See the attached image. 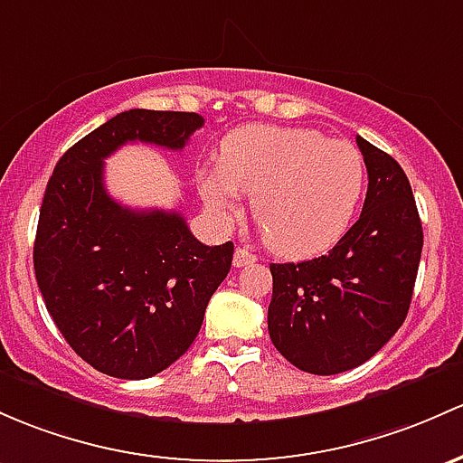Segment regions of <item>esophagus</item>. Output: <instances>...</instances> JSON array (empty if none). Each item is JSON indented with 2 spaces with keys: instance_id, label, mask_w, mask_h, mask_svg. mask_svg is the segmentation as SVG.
Returning <instances> with one entry per match:
<instances>
[{
  "instance_id": "esophagus-1",
  "label": "esophagus",
  "mask_w": 463,
  "mask_h": 463,
  "mask_svg": "<svg viewBox=\"0 0 463 463\" xmlns=\"http://www.w3.org/2000/svg\"><path fill=\"white\" fill-rule=\"evenodd\" d=\"M252 261H257V257L252 255V252H248L246 248H237L235 257H232V264H235L237 269H241V266L252 264Z\"/></svg>"
}]
</instances>
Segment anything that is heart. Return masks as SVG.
I'll return each mask as SVG.
<instances>
[{
  "label": "heart",
  "mask_w": 463,
  "mask_h": 463,
  "mask_svg": "<svg viewBox=\"0 0 463 463\" xmlns=\"http://www.w3.org/2000/svg\"><path fill=\"white\" fill-rule=\"evenodd\" d=\"M366 188V162L348 142L313 128L244 126L222 144L219 166L199 173L203 202L231 215L241 193L272 250L310 257L337 244Z\"/></svg>",
  "instance_id": "1"
}]
</instances>
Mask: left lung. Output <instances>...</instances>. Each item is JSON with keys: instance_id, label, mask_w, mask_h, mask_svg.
<instances>
[{"instance_id": "8db88e82", "label": "left lung", "mask_w": 463, "mask_h": 463, "mask_svg": "<svg viewBox=\"0 0 463 463\" xmlns=\"http://www.w3.org/2000/svg\"><path fill=\"white\" fill-rule=\"evenodd\" d=\"M368 170L362 215L328 250L270 264L269 333L293 366L337 374L362 366L411 308L424 231L411 182L388 153L357 135Z\"/></svg>"}]
</instances>
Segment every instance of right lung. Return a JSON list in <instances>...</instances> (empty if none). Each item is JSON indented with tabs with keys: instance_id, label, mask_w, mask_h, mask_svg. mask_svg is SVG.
<instances>
[{
	"instance_id": "right-lung-1",
	"label": "right lung",
	"mask_w": 463,
	"mask_h": 463,
	"mask_svg": "<svg viewBox=\"0 0 463 463\" xmlns=\"http://www.w3.org/2000/svg\"><path fill=\"white\" fill-rule=\"evenodd\" d=\"M202 126L197 113L126 110L68 148L48 179L37 286L71 348L110 377H153L191 348L235 246L202 244L177 211L121 206L104 159L128 142L182 150Z\"/></svg>"
}]
</instances>
